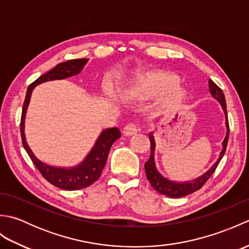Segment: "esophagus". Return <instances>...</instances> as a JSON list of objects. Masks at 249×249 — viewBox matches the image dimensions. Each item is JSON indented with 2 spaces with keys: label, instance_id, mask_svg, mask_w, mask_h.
I'll return each instance as SVG.
<instances>
[{
  "label": "esophagus",
  "instance_id": "34e87169",
  "mask_svg": "<svg viewBox=\"0 0 249 249\" xmlns=\"http://www.w3.org/2000/svg\"><path fill=\"white\" fill-rule=\"evenodd\" d=\"M123 131H124V134H125L126 136H133V135L138 133V131H139V127H138V125L135 124V123H128V124L126 125L125 127H124Z\"/></svg>",
  "mask_w": 249,
  "mask_h": 249
}]
</instances>
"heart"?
<instances>
[{"label": "heart", "instance_id": "1", "mask_svg": "<svg viewBox=\"0 0 249 249\" xmlns=\"http://www.w3.org/2000/svg\"><path fill=\"white\" fill-rule=\"evenodd\" d=\"M178 81V76L170 71L145 72L138 77L134 86L130 88V94L137 98L147 99L165 93L163 103L168 107H174L185 97L184 89L177 86Z\"/></svg>", "mask_w": 249, "mask_h": 249}]
</instances>
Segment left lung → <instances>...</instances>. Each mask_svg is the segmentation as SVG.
<instances>
[{
  "label": "left lung",
  "mask_w": 249,
  "mask_h": 249,
  "mask_svg": "<svg viewBox=\"0 0 249 249\" xmlns=\"http://www.w3.org/2000/svg\"><path fill=\"white\" fill-rule=\"evenodd\" d=\"M209 86H210V93L214 98H216L220 103L221 107H223L224 112L226 114V126H227V135L226 138L223 142V151L220 152V156L218 158V160L216 161L215 165L210 169V170L204 173L202 177H200L198 178L194 179L192 182H187V183H176V182H171L169 179L161 177L158 171L156 170L155 167V162H154V150H155V141H154V137H153L152 134H150V142H151V156L149 158V160L145 162L144 169H145V174L146 178L149 179V182L151 183L152 187L154 188L156 192H158L161 195L168 196V197L171 198H179V197H184V196H187L189 194H192L194 192H197L203 185L208 182V179L212 177V174L215 172L216 168H217L219 161L223 158L225 152H226V147L227 144H228V138H229V121H228V114H227V106H226V99H225V95L223 93V89H221L217 84H216L214 81L210 80L209 81Z\"/></svg>",
  "instance_id": "obj_1"
}]
</instances>
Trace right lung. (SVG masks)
<instances>
[{
  "instance_id": "right-lung-1",
  "label": "right lung",
  "mask_w": 249,
  "mask_h": 249,
  "mask_svg": "<svg viewBox=\"0 0 249 249\" xmlns=\"http://www.w3.org/2000/svg\"><path fill=\"white\" fill-rule=\"evenodd\" d=\"M88 59H75L70 60L66 62L60 63L54 68H52L48 72L44 73L38 79L31 83L28 89H26L25 99L22 107V113H21V121H20V131H21V139H22V144L28 153L31 160L33 161L36 168L41 173L47 181L51 183L54 186L65 189V190H78L91 186V185L96 182L99 178L100 174L103 172V169L107 161L109 151L113 142L119 139L121 137V131L116 128H108L104 130L102 135L99 136L96 143H95L92 151L87 156L86 160L80 165L71 168H56L49 165H46L43 161H40L38 158H36L31 151L28 143L25 141L24 136V119L25 112L28 109L30 103L31 94L33 89L37 86L46 81L56 80V79H65L67 77L75 76L77 73L82 71L83 66L87 64Z\"/></svg>"
}]
</instances>
